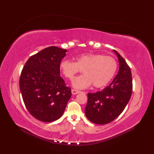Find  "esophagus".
I'll return each instance as SVG.
<instances>
[{
  "label": "esophagus",
  "instance_id": "esophagus-1",
  "mask_svg": "<svg viewBox=\"0 0 154 154\" xmlns=\"http://www.w3.org/2000/svg\"><path fill=\"white\" fill-rule=\"evenodd\" d=\"M71 93L73 94H79V93H81L80 91H78L76 89H72L71 90Z\"/></svg>",
  "mask_w": 154,
  "mask_h": 154
}]
</instances>
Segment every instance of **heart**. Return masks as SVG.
<instances>
[{
    "label": "heart",
    "mask_w": 154,
    "mask_h": 154,
    "mask_svg": "<svg viewBox=\"0 0 154 154\" xmlns=\"http://www.w3.org/2000/svg\"><path fill=\"white\" fill-rule=\"evenodd\" d=\"M76 61L63 60L60 63V70L67 79L72 80L75 75L83 69V75L72 81L77 89H85L93 85L102 88L112 79L117 70V61L112 56L100 54H83L75 57Z\"/></svg>",
    "instance_id": "heart-1"
}]
</instances>
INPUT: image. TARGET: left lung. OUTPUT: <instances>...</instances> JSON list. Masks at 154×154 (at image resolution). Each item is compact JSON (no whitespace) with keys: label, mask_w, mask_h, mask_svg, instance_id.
Segmentation results:
<instances>
[{"label":"left lung","mask_w":154,"mask_h":154,"mask_svg":"<svg viewBox=\"0 0 154 154\" xmlns=\"http://www.w3.org/2000/svg\"><path fill=\"white\" fill-rule=\"evenodd\" d=\"M119 70L109 86L95 93H88L85 115L91 122L106 124L112 122L125 109L132 93V78L130 68L116 50Z\"/></svg>","instance_id":"left-lung-1"}]
</instances>
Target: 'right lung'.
<instances>
[{
	"instance_id": "right-lung-1",
	"label": "right lung",
	"mask_w": 154,
	"mask_h": 154,
	"mask_svg": "<svg viewBox=\"0 0 154 154\" xmlns=\"http://www.w3.org/2000/svg\"><path fill=\"white\" fill-rule=\"evenodd\" d=\"M67 51L55 46L32 55L23 67L19 85L31 115L50 122L63 115L71 91L60 76V63Z\"/></svg>"
}]
</instances>
